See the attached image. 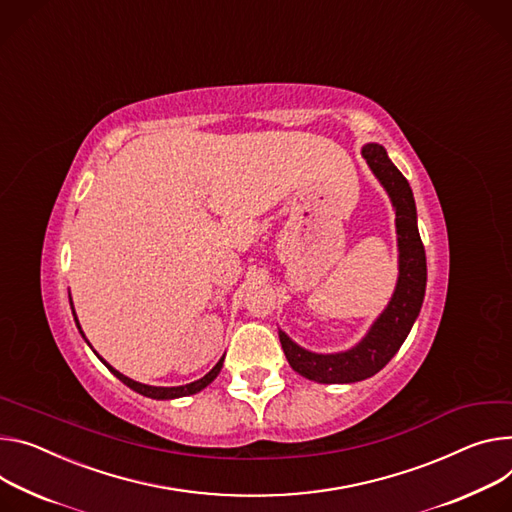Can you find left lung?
Wrapping results in <instances>:
<instances>
[{
	"instance_id": "left-lung-1",
	"label": "left lung",
	"mask_w": 512,
	"mask_h": 512,
	"mask_svg": "<svg viewBox=\"0 0 512 512\" xmlns=\"http://www.w3.org/2000/svg\"><path fill=\"white\" fill-rule=\"evenodd\" d=\"M361 155L371 173L382 183L396 212L398 280L386 308L351 349L314 353L300 347L280 329V343L292 369L302 378L318 384H353L376 376L406 341L421 312L427 290V257L421 235H418L416 204L410 185L382 145L367 143Z\"/></svg>"
}]
</instances>
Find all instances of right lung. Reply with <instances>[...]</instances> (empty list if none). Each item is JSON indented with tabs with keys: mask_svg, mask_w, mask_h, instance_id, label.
Here are the masks:
<instances>
[{
	"mask_svg": "<svg viewBox=\"0 0 512 512\" xmlns=\"http://www.w3.org/2000/svg\"><path fill=\"white\" fill-rule=\"evenodd\" d=\"M69 304H71V310H73V318H75V324H77V329H79V333H81V337L85 339V335H83V331H81V324H79V320H77V314H75V308H73V300H71V292H69ZM85 343L89 345V341L85 339ZM91 347V345H89ZM94 349V347H91ZM96 353V351H94ZM98 355V353H96ZM98 359L112 371V374L122 382V384H126L130 390H134V392H138V394H143V396H147V398H153V400H173V398H183V396H192V394H198V392H202L206 386H210L214 380H216V376L220 374V369H222V363H224V355L218 359V363L208 371V374L204 376V378H200V380H196V382H190V384H185V386H149V384H141V382H134V380H130L128 376H124V374H120L118 369H114L106 359H102L100 355H98Z\"/></svg>",
	"mask_w": 512,
	"mask_h": 512,
	"instance_id": "1",
	"label": "right lung"
}]
</instances>
